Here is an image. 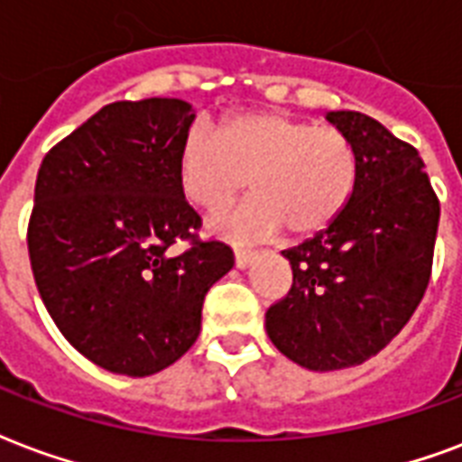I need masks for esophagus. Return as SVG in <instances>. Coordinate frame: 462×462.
I'll return each mask as SVG.
<instances>
[{
	"mask_svg": "<svg viewBox=\"0 0 462 462\" xmlns=\"http://www.w3.org/2000/svg\"><path fill=\"white\" fill-rule=\"evenodd\" d=\"M256 252H249V249H235V263H237V269H246L249 263L256 262Z\"/></svg>",
	"mask_w": 462,
	"mask_h": 462,
	"instance_id": "obj_1",
	"label": "esophagus"
}]
</instances>
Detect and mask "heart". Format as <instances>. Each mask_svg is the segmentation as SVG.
Segmentation results:
<instances>
[{"label": "heart", "instance_id": "heart-1", "mask_svg": "<svg viewBox=\"0 0 462 462\" xmlns=\"http://www.w3.org/2000/svg\"><path fill=\"white\" fill-rule=\"evenodd\" d=\"M176 181L191 206L217 216L252 186L254 196L216 227L232 239L315 237L346 210L358 184L354 140L283 111L227 116L216 130L196 123L181 140Z\"/></svg>", "mask_w": 462, "mask_h": 462}]
</instances>
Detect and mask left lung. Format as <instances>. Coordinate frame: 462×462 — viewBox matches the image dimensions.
<instances>
[{
	"instance_id": "left-lung-1",
	"label": "left lung",
	"mask_w": 462,
	"mask_h": 462,
	"mask_svg": "<svg viewBox=\"0 0 462 462\" xmlns=\"http://www.w3.org/2000/svg\"><path fill=\"white\" fill-rule=\"evenodd\" d=\"M358 152L354 199L332 227L291 246L288 295L266 312L273 346L308 371H341L375 356L424 298L439 199L411 145L358 111H329Z\"/></svg>"
}]
</instances>
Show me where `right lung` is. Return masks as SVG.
<instances>
[{"label": "right lung", "mask_w": 462, "mask_h": 462, "mask_svg": "<svg viewBox=\"0 0 462 462\" xmlns=\"http://www.w3.org/2000/svg\"><path fill=\"white\" fill-rule=\"evenodd\" d=\"M181 98L116 101L45 154L28 254L35 286L72 346L106 371L145 378L184 356L210 286L232 269L223 242H193L199 213L176 157L191 128Z\"/></svg>", "instance_id": "1"}]
</instances>
